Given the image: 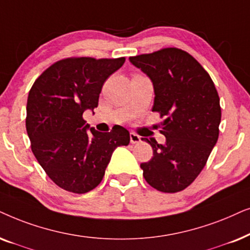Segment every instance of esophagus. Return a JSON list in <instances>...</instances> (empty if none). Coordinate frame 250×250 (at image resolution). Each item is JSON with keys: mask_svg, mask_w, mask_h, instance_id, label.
I'll list each match as a JSON object with an SVG mask.
<instances>
[{"mask_svg": "<svg viewBox=\"0 0 250 250\" xmlns=\"http://www.w3.org/2000/svg\"><path fill=\"white\" fill-rule=\"evenodd\" d=\"M141 141H142V139L137 134H135V132H130V143H131V144H138V143Z\"/></svg>", "mask_w": 250, "mask_h": 250, "instance_id": "1", "label": "esophagus"}]
</instances>
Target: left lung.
I'll return each instance as SVG.
<instances>
[{
    "label": "left lung",
    "mask_w": 250,
    "mask_h": 250,
    "mask_svg": "<svg viewBox=\"0 0 250 250\" xmlns=\"http://www.w3.org/2000/svg\"><path fill=\"white\" fill-rule=\"evenodd\" d=\"M154 86V105L166 144L142 138L153 148V158L141 165L152 188L176 193L191 185L207 164L218 139L219 96L208 72L188 52L164 48L130 57Z\"/></svg>",
    "instance_id": "1"
}]
</instances>
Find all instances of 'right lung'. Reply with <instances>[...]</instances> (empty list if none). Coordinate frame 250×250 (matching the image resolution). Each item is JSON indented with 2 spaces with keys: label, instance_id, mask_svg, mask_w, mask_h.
Listing matches in <instances>:
<instances>
[{
  "label": "right lung",
  "instance_id": "add662e5",
  "mask_svg": "<svg viewBox=\"0 0 250 250\" xmlns=\"http://www.w3.org/2000/svg\"><path fill=\"white\" fill-rule=\"evenodd\" d=\"M125 58L69 57L45 69L29 90L26 130L33 154L49 178L68 192L86 193L99 185L112 153L128 145L123 127L99 132L86 125L85 109L98 106L108 76Z\"/></svg>",
  "mask_w": 250,
  "mask_h": 250
}]
</instances>
